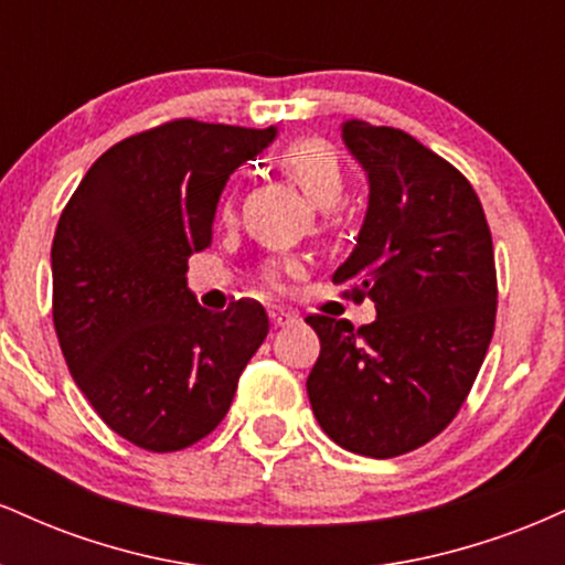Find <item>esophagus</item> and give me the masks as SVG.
<instances>
[{
    "label": "esophagus",
    "mask_w": 565,
    "mask_h": 565,
    "mask_svg": "<svg viewBox=\"0 0 565 565\" xmlns=\"http://www.w3.org/2000/svg\"><path fill=\"white\" fill-rule=\"evenodd\" d=\"M268 316H270V323H274V327H287V323L297 319V316L287 308H270Z\"/></svg>",
    "instance_id": "esophagus-1"
}]
</instances>
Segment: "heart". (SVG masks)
<instances>
[{
    "instance_id": "1",
    "label": "heart",
    "mask_w": 565,
    "mask_h": 565,
    "mask_svg": "<svg viewBox=\"0 0 565 565\" xmlns=\"http://www.w3.org/2000/svg\"><path fill=\"white\" fill-rule=\"evenodd\" d=\"M278 170L295 183L308 196L316 210L329 212L345 199L348 178L342 170V161L334 153L332 146L323 140H295L278 153ZM220 215L228 220L233 215V201L225 199L220 206ZM263 281L276 287L281 281V265L270 263L263 268Z\"/></svg>"
}]
</instances>
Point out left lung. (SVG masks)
Wrapping results in <instances>:
<instances>
[{"label":"left lung","mask_w":565,"mask_h":565,"mask_svg":"<svg viewBox=\"0 0 565 565\" xmlns=\"http://www.w3.org/2000/svg\"><path fill=\"white\" fill-rule=\"evenodd\" d=\"M342 140L369 210L332 281L377 319H305L321 340L308 398L334 444L387 459L436 438L468 398L494 334V244L468 178L412 135L353 119Z\"/></svg>","instance_id":"1"}]
</instances>
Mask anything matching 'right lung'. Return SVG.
Here are the masks:
<instances>
[{
    "mask_svg": "<svg viewBox=\"0 0 565 565\" xmlns=\"http://www.w3.org/2000/svg\"><path fill=\"white\" fill-rule=\"evenodd\" d=\"M276 129L174 119L108 148L53 238V323L71 377L100 419L146 451H180L228 414L268 334L255 300L223 313L188 289L193 252L231 172Z\"/></svg>",
    "mask_w": 565,
    "mask_h": 565,
    "instance_id": "add662e5",
    "label": "right lung"
}]
</instances>
